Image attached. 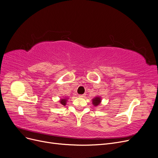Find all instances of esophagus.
Listing matches in <instances>:
<instances>
[{
  "label": "esophagus",
  "mask_w": 158,
  "mask_h": 158,
  "mask_svg": "<svg viewBox=\"0 0 158 158\" xmlns=\"http://www.w3.org/2000/svg\"><path fill=\"white\" fill-rule=\"evenodd\" d=\"M85 94H79V97H81V98H84V97H85Z\"/></svg>",
  "instance_id": "esophagus-1"
}]
</instances>
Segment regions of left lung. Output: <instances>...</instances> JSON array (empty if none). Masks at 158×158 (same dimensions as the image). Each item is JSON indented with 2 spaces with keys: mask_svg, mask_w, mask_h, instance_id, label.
<instances>
[{
  "mask_svg": "<svg viewBox=\"0 0 158 158\" xmlns=\"http://www.w3.org/2000/svg\"><path fill=\"white\" fill-rule=\"evenodd\" d=\"M101 102V98L100 97H96L93 100V104L94 106H98Z\"/></svg>",
  "mask_w": 158,
  "mask_h": 158,
  "instance_id": "1",
  "label": "left lung"
}]
</instances>
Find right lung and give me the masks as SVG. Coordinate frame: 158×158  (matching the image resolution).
<instances>
[{
  "mask_svg": "<svg viewBox=\"0 0 158 158\" xmlns=\"http://www.w3.org/2000/svg\"><path fill=\"white\" fill-rule=\"evenodd\" d=\"M66 101H67L66 98H64V99L63 98V99L60 100V103H61L62 105L65 106V105H66Z\"/></svg>",
  "mask_w": 158,
  "mask_h": 158,
  "instance_id": "right-lung-1",
  "label": "right lung"
}]
</instances>
